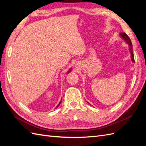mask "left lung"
<instances>
[{
  "mask_svg": "<svg viewBox=\"0 0 146 146\" xmlns=\"http://www.w3.org/2000/svg\"><path fill=\"white\" fill-rule=\"evenodd\" d=\"M119 36H120L124 41L129 46V51L130 52V55H131V60L133 63H135V60H134V55H133V46H132V44L131 42L130 39L129 37L128 36V35L125 33H121L119 34ZM89 104V103H88Z\"/></svg>",
  "mask_w": 146,
  "mask_h": 146,
  "instance_id": "left-lung-1",
  "label": "left lung"
}]
</instances>
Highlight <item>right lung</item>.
Returning a JSON list of instances; mask_svg holds the SVG:
<instances>
[{
	"instance_id": "1",
	"label": "right lung",
	"mask_w": 146,
	"mask_h": 146,
	"mask_svg": "<svg viewBox=\"0 0 146 146\" xmlns=\"http://www.w3.org/2000/svg\"><path fill=\"white\" fill-rule=\"evenodd\" d=\"M71 69H71V68H70V69H69V70H68V72H67V74H68V73H69V72H71ZM61 101H60V103H59V104H58V105H57V106H56V108H58V106H59V105H60V104H61Z\"/></svg>"
}]
</instances>
